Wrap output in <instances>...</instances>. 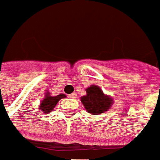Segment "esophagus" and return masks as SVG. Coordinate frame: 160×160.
I'll use <instances>...</instances> for the list:
<instances>
[{
    "label": "esophagus",
    "mask_w": 160,
    "mask_h": 160,
    "mask_svg": "<svg viewBox=\"0 0 160 160\" xmlns=\"http://www.w3.org/2000/svg\"><path fill=\"white\" fill-rule=\"evenodd\" d=\"M69 97H70V98H72V99L76 98V94H75V93H72V94H69Z\"/></svg>",
    "instance_id": "1"
}]
</instances>
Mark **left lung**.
I'll use <instances>...</instances> for the list:
<instances>
[{
    "instance_id": "left-lung-1",
    "label": "left lung",
    "mask_w": 160,
    "mask_h": 160,
    "mask_svg": "<svg viewBox=\"0 0 160 160\" xmlns=\"http://www.w3.org/2000/svg\"><path fill=\"white\" fill-rule=\"evenodd\" d=\"M87 94L80 97L86 110L89 114L97 116L108 111L114 102L112 97L104 94L102 90L96 85H91L86 89Z\"/></svg>"
}]
</instances>
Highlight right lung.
Wrapping results in <instances>:
<instances>
[{"label": "right lung", "instance_id": "obj_1", "mask_svg": "<svg viewBox=\"0 0 160 160\" xmlns=\"http://www.w3.org/2000/svg\"><path fill=\"white\" fill-rule=\"evenodd\" d=\"M66 94H59L56 96H52L49 92H46L44 94V98L41 101L40 103V110H42L43 114H48L50 112H52L55 106L57 105L58 101L62 98H66Z\"/></svg>", "mask_w": 160, "mask_h": 160}]
</instances>
